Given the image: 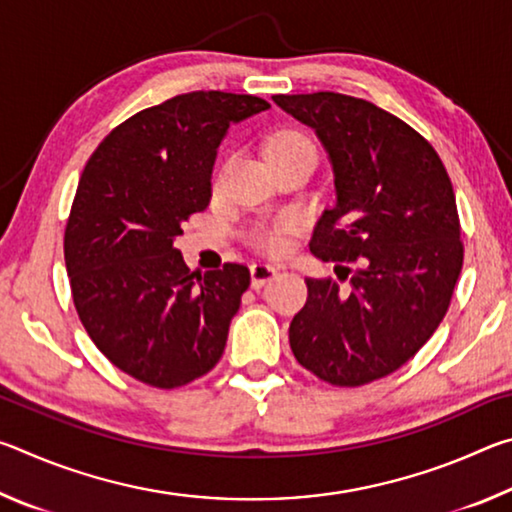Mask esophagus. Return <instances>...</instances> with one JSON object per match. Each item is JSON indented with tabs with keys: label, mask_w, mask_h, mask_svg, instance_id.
<instances>
[{
	"label": "esophagus",
	"mask_w": 512,
	"mask_h": 512,
	"mask_svg": "<svg viewBox=\"0 0 512 512\" xmlns=\"http://www.w3.org/2000/svg\"><path fill=\"white\" fill-rule=\"evenodd\" d=\"M277 275V268L271 264H253L250 266V287L262 289L266 282H271Z\"/></svg>",
	"instance_id": "esophagus-1"
}]
</instances>
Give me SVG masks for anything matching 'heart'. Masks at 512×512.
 Here are the masks:
<instances>
[{
  "instance_id": "obj_1",
  "label": "heart",
  "mask_w": 512,
  "mask_h": 512,
  "mask_svg": "<svg viewBox=\"0 0 512 512\" xmlns=\"http://www.w3.org/2000/svg\"><path fill=\"white\" fill-rule=\"evenodd\" d=\"M287 153H311L316 155L314 144H311L305 135H300L296 131H287L275 135L271 142L266 144V158H277V155H287ZM291 221H280L275 225H266V228H259L255 232V244L266 250V253H282L287 248V232L291 230Z\"/></svg>"
}]
</instances>
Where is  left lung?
Listing matches in <instances>:
<instances>
[{
    "mask_svg": "<svg viewBox=\"0 0 512 512\" xmlns=\"http://www.w3.org/2000/svg\"><path fill=\"white\" fill-rule=\"evenodd\" d=\"M273 101L316 133L334 171L336 205L318 219L311 253L359 262L348 287L307 277L291 350L323 381L363 386L402 368L447 314L463 268L452 180L433 146L375 103L339 92ZM341 271L345 280L350 268Z\"/></svg>",
    "mask_w": 512,
    "mask_h": 512,
    "instance_id": "obj_1",
    "label": "left lung"
}]
</instances>
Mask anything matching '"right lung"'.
I'll use <instances>...</instances> for the list:
<instances>
[{"mask_svg": "<svg viewBox=\"0 0 512 512\" xmlns=\"http://www.w3.org/2000/svg\"><path fill=\"white\" fill-rule=\"evenodd\" d=\"M268 108L250 94H178L119 124L85 164L65 228L74 305L94 345L144 384L185 386L221 359L250 271L189 273L173 241L210 203L228 128Z\"/></svg>", "mask_w": 512, "mask_h": 512, "instance_id": "obj_1", "label": "right lung"}]
</instances>
